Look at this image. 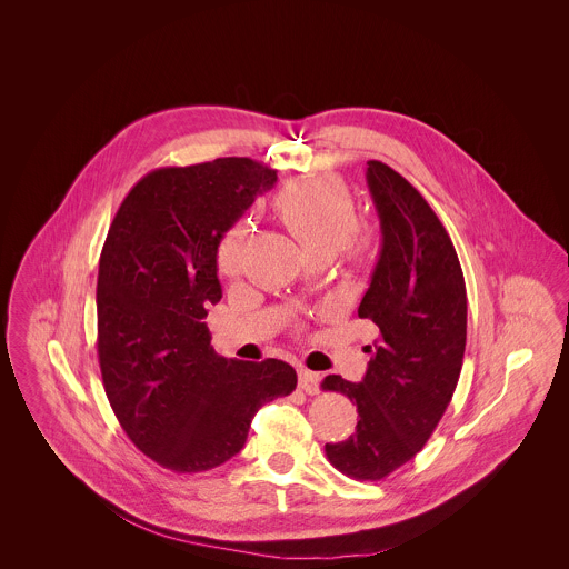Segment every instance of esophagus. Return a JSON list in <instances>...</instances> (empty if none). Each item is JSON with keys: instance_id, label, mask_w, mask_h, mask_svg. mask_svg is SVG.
<instances>
[{"instance_id": "esophagus-1", "label": "esophagus", "mask_w": 569, "mask_h": 569, "mask_svg": "<svg viewBox=\"0 0 569 569\" xmlns=\"http://www.w3.org/2000/svg\"><path fill=\"white\" fill-rule=\"evenodd\" d=\"M320 373H316V371H309V369H305V367H300L298 369V386H300V390H305L307 395H318L320 392Z\"/></svg>"}]
</instances>
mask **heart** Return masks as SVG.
<instances>
[{
    "instance_id": "obj_1",
    "label": "heart",
    "mask_w": 569,
    "mask_h": 569,
    "mask_svg": "<svg viewBox=\"0 0 569 569\" xmlns=\"http://www.w3.org/2000/svg\"><path fill=\"white\" fill-rule=\"evenodd\" d=\"M274 209L309 258H330L341 249L350 260H362L376 247V232L356 223L352 196L339 179L290 183L274 198ZM249 230L241 219L223 234L217 262L226 277L243 271Z\"/></svg>"
}]
</instances>
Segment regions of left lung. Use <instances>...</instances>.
<instances>
[{
  "label": "left lung",
  "instance_id": "obj_1",
  "mask_svg": "<svg viewBox=\"0 0 569 569\" xmlns=\"http://www.w3.org/2000/svg\"><path fill=\"white\" fill-rule=\"evenodd\" d=\"M381 249L358 318L379 335L362 381L328 376L325 390L358 409L356 433L326 443V457L356 480H381L433 435L459 381L467 292L459 256L439 217L390 166L367 162Z\"/></svg>",
  "mask_w": 569,
  "mask_h": 569
}]
</instances>
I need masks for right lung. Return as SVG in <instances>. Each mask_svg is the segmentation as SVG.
I'll return each instance as SVG.
<instances>
[{
    "mask_svg": "<svg viewBox=\"0 0 569 569\" xmlns=\"http://www.w3.org/2000/svg\"><path fill=\"white\" fill-rule=\"evenodd\" d=\"M277 172L249 158L160 168L112 219L98 272V358L110 407L151 460L209 471L241 452L256 411L297 388L277 358L217 356V249Z\"/></svg>",
    "mask_w": 569,
    "mask_h": 569,
    "instance_id": "1",
    "label": "right lung"
}]
</instances>
